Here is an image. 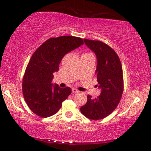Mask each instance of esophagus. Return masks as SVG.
<instances>
[{
  "label": "esophagus",
  "instance_id": "obj_1",
  "mask_svg": "<svg viewBox=\"0 0 151 151\" xmlns=\"http://www.w3.org/2000/svg\"><path fill=\"white\" fill-rule=\"evenodd\" d=\"M72 93H79V90H77L76 89H72Z\"/></svg>",
  "mask_w": 151,
  "mask_h": 151
}]
</instances>
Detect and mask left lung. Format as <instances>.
I'll list each match as a JSON object with an SVG mask.
<instances>
[{
  "label": "left lung",
  "instance_id": "8db88e82",
  "mask_svg": "<svg viewBox=\"0 0 151 151\" xmlns=\"http://www.w3.org/2000/svg\"><path fill=\"white\" fill-rule=\"evenodd\" d=\"M84 41L97 59L95 74L101 93L95 99L88 95L87 101L80 111L91 120H100L111 114L120 101L124 91L122 66L118 55L108 45L99 40Z\"/></svg>",
  "mask_w": 151,
  "mask_h": 151
}]
</instances>
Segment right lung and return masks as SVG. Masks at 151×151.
Listing matches in <instances>:
<instances>
[{
    "label": "right lung",
    "instance_id": "obj_1",
    "mask_svg": "<svg viewBox=\"0 0 151 151\" xmlns=\"http://www.w3.org/2000/svg\"><path fill=\"white\" fill-rule=\"evenodd\" d=\"M84 44L74 36L52 37L42 43L31 57L22 81V93L30 110L42 118L51 116L72 93L70 87L60 88L52 83L53 73L66 54Z\"/></svg>",
    "mask_w": 151,
    "mask_h": 151
}]
</instances>
